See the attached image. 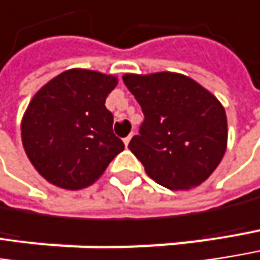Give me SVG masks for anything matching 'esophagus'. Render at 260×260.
Returning a JSON list of instances; mask_svg holds the SVG:
<instances>
[{"label":"esophagus","mask_w":260,"mask_h":260,"mask_svg":"<svg viewBox=\"0 0 260 260\" xmlns=\"http://www.w3.org/2000/svg\"><path fill=\"white\" fill-rule=\"evenodd\" d=\"M131 138H132V134H131V135H128L126 138H123V143H125V146H126V147H128V144H129Z\"/></svg>","instance_id":"1"}]
</instances>
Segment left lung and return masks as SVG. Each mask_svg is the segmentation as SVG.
Masks as SVG:
<instances>
[{"instance_id": "1", "label": "left lung", "mask_w": 260, "mask_h": 260, "mask_svg": "<svg viewBox=\"0 0 260 260\" xmlns=\"http://www.w3.org/2000/svg\"><path fill=\"white\" fill-rule=\"evenodd\" d=\"M144 113L129 150L147 176L171 190L200 186L220 164L228 143L226 113L200 83L177 73L125 74Z\"/></svg>"}]
</instances>
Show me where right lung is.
<instances>
[{"mask_svg": "<svg viewBox=\"0 0 260 260\" xmlns=\"http://www.w3.org/2000/svg\"><path fill=\"white\" fill-rule=\"evenodd\" d=\"M116 84L111 74L71 68L34 95L20 131L25 153L41 177L79 190L95 183L125 149L106 108Z\"/></svg>", "mask_w": 260, "mask_h": 260, "instance_id": "1", "label": "right lung"}]
</instances>
